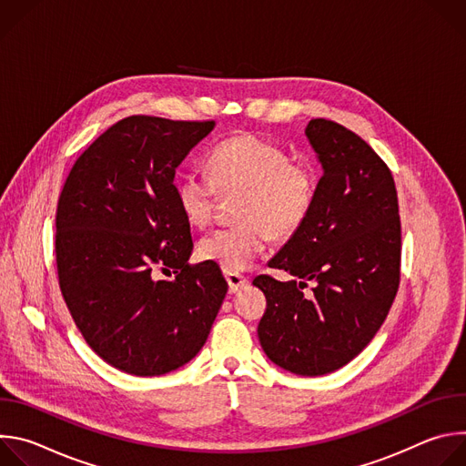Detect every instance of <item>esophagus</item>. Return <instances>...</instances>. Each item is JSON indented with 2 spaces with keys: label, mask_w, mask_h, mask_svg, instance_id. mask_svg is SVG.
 Returning a JSON list of instances; mask_svg holds the SVG:
<instances>
[{
  "label": "esophagus",
  "mask_w": 466,
  "mask_h": 466,
  "mask_svg": "<svg viewBox=\"0 0 466 466\" xmlns=\"http://www.w3.org/2000/svg\"><path fill=\"white\" fill-rule=\"evenodd\" d=\"M225 279L228 282L230 293H236L238 289H241V288H245L248 284L247 277H243L241 273H236V271H225Z\"/></svg>",
  "instance_id": "34e87169"
}]
</instances>
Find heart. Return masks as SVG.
Listing matches in <instances>:
<instances>
[{"instance_id":"obj_1","label":"heart","mask_w":466,"mask_h":466,"mask_svg":"<svg viewBox=\"0 0 466 466\" xmlns=\"http://www.w3.org/2000/svg\"><path fill=\"white\" fill-rule=\"evenodd\" d=\"M210 177L187 173L177 186L186 221L205 228L214 219L221 195L237 197L234 227L216 230L198 243V256L225 271H241L269 239H288L306 223L317 195L313 160L291 158L279 144L239 135L223 140L208 155Z\"/></svg>"}]
</instances>
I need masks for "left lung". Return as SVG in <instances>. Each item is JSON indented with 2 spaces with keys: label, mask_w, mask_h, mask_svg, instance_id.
Masks as SVG:
<instances>
[{
  "label": "left lung",
  "mask_w": 466,
  "mask_h": 466,
  "mask_svg": "<svg viewBox=\"0 0 466 466\" xmlns=\"http://www.w3.org/2000/svg\"><path fill=\"white\" fill-rule=\"evenodd\" d=\"M306 137L324 173L306 223L269 261L295 280L259 275L252 284L268 299L263 352L289 372L320 376L352 361L383 324L400 286L402 227L390 169L365 140L322 117ZM308 281L314 293L304 298Z\"/></svg>",
  "instance_id": "1"
}]
</instances>
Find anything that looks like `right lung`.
Instances as JSON below:
<instances>
[{
  "instance_id": "add662e5",
  "label": "right lung",
  "mask_w": 466,
  "mask_h": 466,
  "mask_svg": "<svg viewBox=\"0 0 466 466\" xmlns=\"http://www.w3.org/2000/svg\"><path fill=\"white\" fill-rule=\"evenodd\" d=\"M214 121L128 116L76 160L58 197V286L90 349L135 376L171 372L203 349L228 284L191 265L175 169ZM173 268V281L154 269Z\"/></svg>"
}]
</instances>
